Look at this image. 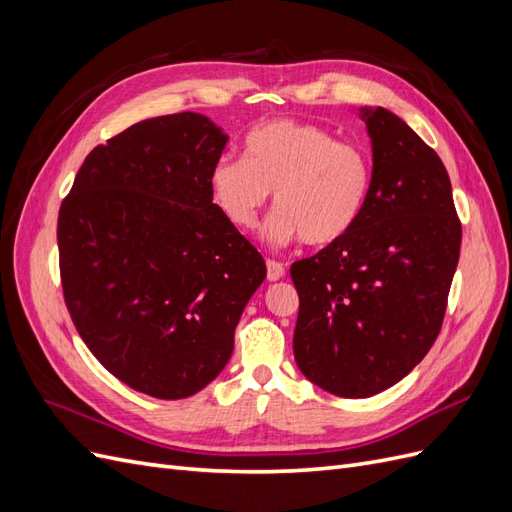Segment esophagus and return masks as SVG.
Wrapping results in <instances>:
<instances>
[{"label":"esophagus","instance_id":"obj_1","mask_svg":"<svg viewBox=\"0 0 512 512\" xmlns=\"http://www.w3.org/2000/svg\"><path fill=\"white\" fill-rule=\"evenodd\" d=\"M284 265L282 262H277V260H267V280L269 282H277V280H282L284 277Z\"/></svg>","mask_w":512,"mask_h":512}]
</instances>
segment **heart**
<instances>
[{"mask_svg": "<svg viewBox=\"0 0 512 512\" xmlns=\"http://www.w3.org/2000/svg\"><path fill=\"white\" fill-rule=\"evenodd\" d=\"M213 203L239 230H252L273 192L265 235L322 247L346 237L371 190L367 151L314 123L277 119L245 138V158L222 156L209 175Z\"/></svg>", "mask_w": 512, "mask_h": 512, "instance_id": "b5f03b06", "label": "heart"}]
</instances>
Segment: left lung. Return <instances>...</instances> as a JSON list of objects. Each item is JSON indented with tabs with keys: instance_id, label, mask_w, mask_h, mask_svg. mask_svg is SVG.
<instances>
[{
	"instance_id": "obj_1",
	"label": "left lung",
	"mask_w": 512,
	"mask_h": 512,
	"mask_svg": "<svg viewBox=\"0 0 512 512\" xmlns=\"http://www.w3.org/2000/svg\"><path fill=\"white\" fill-rule=\"evenodd\" d=\"M374 170L346 237L290 267L294 361L337 397H371L436 342L459 262L461 222L438 153L386 108H363Z\"/></svg>"
}]
</instances>
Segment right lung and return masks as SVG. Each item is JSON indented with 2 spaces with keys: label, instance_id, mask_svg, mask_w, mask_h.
I'll return each instance as SVG.
<instances>
[{
  "label": "right lung",
  "instance_id": "right-lung-1",
  "mask_svg": "<svg viewBox=\"0 0 512 512\" xmlns=\"http://www.w3.org/2000/svg\"><path fill=\"white\" fill-rule=\"evenodd\" d=\"M226 141L200 113L138 121L89 153L59 207L70 318L104 369L138 393L205 389L267 277L209 190Z\"/></svg>",
  "mask_w": 512,
  "mask_h": 512
}]
</instances>
